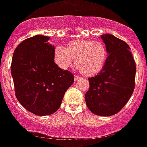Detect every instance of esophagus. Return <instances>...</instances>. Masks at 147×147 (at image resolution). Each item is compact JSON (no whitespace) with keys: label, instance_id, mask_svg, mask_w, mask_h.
Returning a JSON list of instances; mask_svg holds the SVG:
<instances>
[{"label":"esophagus","instance_id":"34e87169","mask_svg":"<svg viewBox=\"0 0 147 147\" xmlns=\"http://www.w3.org/2000/svg\"><path fill=\"white\" fill-rule=\"evenodd\" d=\"M80 78H82L78 77V76H75V81H76V82H77L78 79H80Z\"/></svg>","mask_w":147,"mask_h":147}]
</instances>
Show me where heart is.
Returning a JSON list of instances; mask_svg holds the SVG:
<instances>
[{"instance_id": "b5f03b06", "label": "heart", "mask_w": 147, "mask_h": 147, "mask_svg": "<svg viewBox=\"0 0 147 147\" xmlns=\"http://www.w3.org/2000/svg\"><path fill=\"white\" fill-rule=\"evenodd\" d=\"M108 58L107 46L101 40L78 38L68 42L65 47H57L54 60L57 65L66 69L72 65L84 76H94L103 69Z\"/></svg>"}]
</instances>
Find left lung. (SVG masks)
<instances>
[{
  "mask_svg": "<svg viewBox=\"0 0 147 147\" xmlns=\"http://www.w3.org/2000/svg\"><path fill=\"white\" fill-rule=\"evenodd\" d=\"M101 38L108 58L104 67L89 78V90L84 95L87 107L95 115L110 116L118 113L129 100L135 87L136 63L127 43L113 34Z\"/></svg>",
  "mask_w": 147,
  "mask_h": 147,
  "instance_id": "left-lung-1",
  "label": "left lung"
}]
</instances>
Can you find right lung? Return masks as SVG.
Returning a JSON list of instances; mask_svg holds the SVG:
<instances>
[{
	"mask_svg": "<svg viewBox=\"0 0 147 147\" xmlns=\"http://www.w3.org/2000/svg\"><path fill=\"white\" fill-rule=\"evenodd\" d=\"M49 39L38 34L24 40L12 59L16 96L24 108L37 115L54 113L74 82L73 74L54 63L55 48Z\"/></svg>",
	"mask_w": 147,
	"mask_h": 147,
	"instance_id": "1",
	"label": "right lung"
}]
</instances>
